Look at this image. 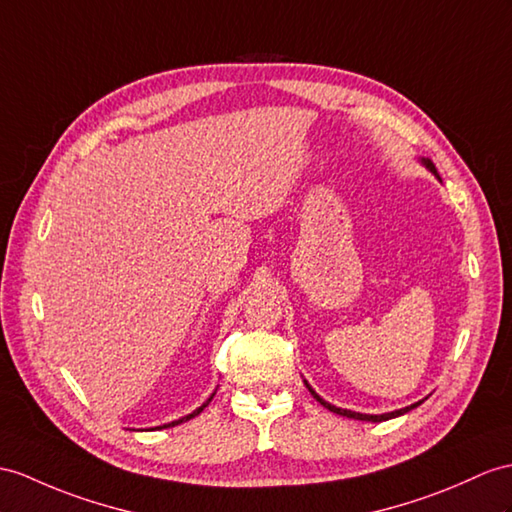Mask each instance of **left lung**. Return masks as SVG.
Returning a JSON list of instances; mask_svg holds the SVG:
<instances>
[{
    "label": "left lung",
    "mask_w": 512,
    "mask_h": 512,
    "mask_svg": "<svg viewBox=\"0 0 512 512\" xmlns=\"http://www.w3.org/2000/svg\"><path fill=\"white\" fill-rule=\"evenodd\" d=\"M421 162L423 165H426L436 178H439V173H436V167L432 165V160H428V158H421ZM441 180V178H439ZM306 386H308V382H306ZM308 391L313 393V397L315 400L323 406V408H328V410H332V413H336V415H341V417H350V419H360V421H373V423H378V421H386V419H393V417H400V415H404V413H408V410H413V408H417L421 402H417V404H410V406H406V408H400V410H393V413H384V415H363V413H354V410H347V408H339V406H332L330 402H326V400H321V397L310 389L308 386Z\"/></svg>",
    "instance_id": "obj_1"
}]
</instances>
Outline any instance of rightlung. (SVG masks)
Returning <instances> with one entry per match:
<instances>
[{
	"label": "right lung",
	"mask_w": 512,
	"mask_h": 512,
	"mask_svg": "<svg viewBox=\"0 0 512 512\" xmlns=\"http://www.w3.org/2000/svg\"><path fill=\"white\" fill-rule=\"evenodd\" d=\"M213 397H215V393L213 395H210L208 397V400L202 404V406H199L197 410H193V413L191 415H186V417H182V419H178V421H171V423H165V426H158V428H152V430H162V428H173V426H178V423H184V421H189V419H193L195 415H199V413H202V410L210 404V400H213Z\"/></svg>",
	"instance_id": "obj_1"
}]
</instances>
